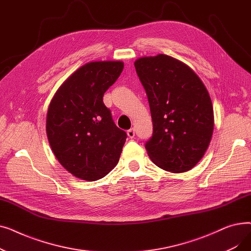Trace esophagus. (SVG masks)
Instances as JSON below:
<instances>
[{"label": "esophagus", "instance_id": "obj_1", "mask_svg": "<svg viewBox=\"0 0 251 251\" xmlns=\"http://www.w3.org/2000/svg\"><path fill=\"white\" fill-rule=\"evenodd\" d=\"M127 135H128L129 138H133V137L135 136V131H134V129H133V128L129 129V130L127 131Z\"/></svg>", "mask_w": 251, "mask_h": 251}]
</instances>
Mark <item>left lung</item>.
<instances>
[{"label":"left lung","instance_id":"obj_1","mask_svg":"<svg viewBox=\"0 0 251 251\" xmlns=\"http://www.w3.org/2000/svg\"><path fill=\"white\" fill-rule=\"evenodd\" d=\"M149 99L153 131L146 143L154 165L173 173L191 170L205 153L214 131V110L201 78L164 54L134 62Z\"/></svg>","mask_w":251,"mask_h":251}]
</instances>
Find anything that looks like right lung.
Here are the masks:
<instances>
[{"label":"right lung","instance_id":"right-lung-1","mask_svg":"<svg viewBox=\"0 0 251 251\" xmlns=\"http://www.w3.org/2000/svg\"><path fill=\"white\" fill-rule=\"evenodd\" d=\"M121 61L90 62L56 91L47 114V135L59 163L76 178L97 181L120 159L127 138L102 97L120 76Z\"/></svg>","mask_w":251,"mask_h":251}]
</instances>
